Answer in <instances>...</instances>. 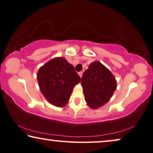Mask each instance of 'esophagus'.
Returning a JSON list of instances; mask_svg holds the SVG:
<instances>
[{
    "label": "esophagus",
    "instance_id": "obj_1",
    "mask_svg": "<svg viewBox=\"0 0 153 153\" xmlns=\"http://www.w3.org/2000/svg\"><path fill=\"white\" fill-rule=\"evenodd\" d=\"M78 74H79V77H82V71H80V72H79L78 73Z\"/></svg>",
    "mask_w": 153,
    "mask_h": 153
}]
</instances>
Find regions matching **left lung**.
Returning <instances> with one entry per match:
<instances>
[{
  "label": "left lung",
  "instance_id": "1",
  "mask_svg": "<svg viewBox=\"0 0 153 153\" xmlns=\"http://www.w3.org/2000/svg\"><path fill=\"white\" fill-rule=\"evenodd\" d=\"M81 83L86 102L93 109L108 102L117 88L114 76L97 61L90 64L84 72Z\"/></svg>",
  "mask_w": 153,
  "mask_h": 153
}]
</instances>
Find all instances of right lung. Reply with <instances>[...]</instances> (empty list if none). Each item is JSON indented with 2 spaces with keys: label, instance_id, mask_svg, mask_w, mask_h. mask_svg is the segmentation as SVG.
<instances>
[{
  "label": "right lung",
  "instance_id": "1",
  "mask_svg": "<svg viewBox=\"0 0 153 153\" xmlns=\"http://www.w3.org/2000/svg\"><path fill=\"white\" fill-rule=\"evenodd\" d=\"M37 80L46 100L55 106L64 107L69 100L73 88L81 78L74 66L64 58L57 57L39 68Z\"/></svg>",
  "mask_w": 153,
  "mask_h": 153
}]
</instances>
